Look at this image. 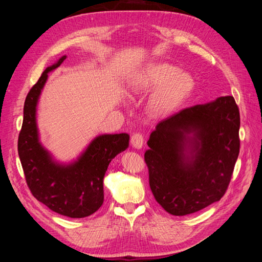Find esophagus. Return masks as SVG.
I'll return each instance as SVG.
<instances>
[{
    "label": "esophagus",
    "mask_w": 262,
    "mask_h": 262,
    "mask_svg": "<svg viewBox=\"0 0 262 262\" xmlns=\"http://www.w3.org/2000/svg\"><path fill=\"white\" fill-rule=\"evenodd\" d=\"M131 144L133 147L138 149L142 148L144 145V137L141 133H134L131 137Z\"/></svg>",
    "instance_id": "esophagus-1"
}]
</instances>
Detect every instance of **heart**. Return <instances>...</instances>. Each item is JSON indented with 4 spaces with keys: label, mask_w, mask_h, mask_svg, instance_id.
<instances>
[{
    "label": "heart",
    "mask_w": 262,
    "mask_h": 262,
    "mask_svg": "<svg viewBox=\"0 0 262 262\" xmlns=\"http://www.w3.org/2000/svg\"><path fill=\"white\" fill-rule=\"evenodd\" d=\"M191 74L166 62L149 63L133 74L129 91L134 96H140L157 89L149 100V112L167 115L172 112L193 89Z\"/></svg>",
    "instance_id": "1"
}]
</instances>
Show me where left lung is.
<instances>
[{"mask_svg": "<svg viewBox=\"0 0 262 262\" xmlns=\"http://www.w3.org/2000/svg\"><path fill=\"white\" fill-rule=\"evenodd\" d=\"M241 117L233 96L195 105L160 121L144 160L155 200L182 216L220 201L239 154Z\"/></svg>", "mask_w": 262, "mask_h": 262, "instance_id": "1", "label": "left lung"}]
</instances>
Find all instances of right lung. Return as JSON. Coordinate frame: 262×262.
<instances>
[{
  "label": "right lung",
  "instance_id": "add662e5",
  "mask_svg": "<svg viewBox=\"0 0 262 262\" xmlns=\"http://www.w3.org/2000/svg\"><path fill=\"white\" fill-rule=\"evenodd\" d=\"M66 59L67 55H63L47 68L27 95L18 137V155L27 185L36 199L61 215L82 219L101 207L104 177L109 163L128 148L130 136L100 134L70 163L57 161L41 144L37 125L38 101L48 73L59 68Z\"/></svg>",
  "mask_w": 262,
  "mask_h": 262
}]
</instances>
